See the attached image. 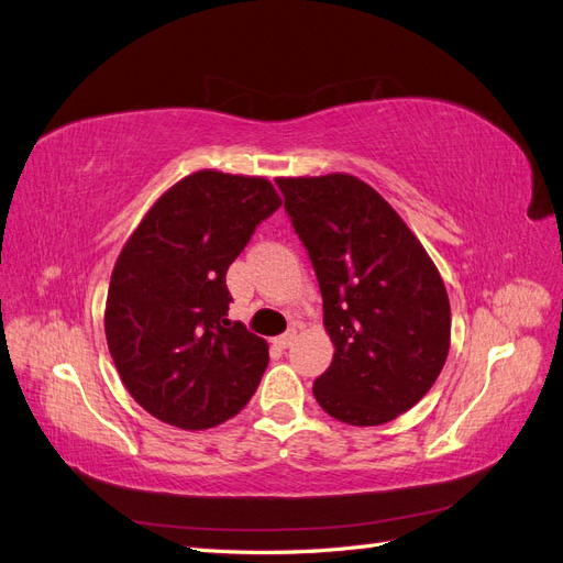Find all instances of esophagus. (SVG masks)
Returning <instances> with one entry per match:
<instances>
[{"label": "esophagus", "instance_id": "esophagus-1", "mask_svg": "<svg viewBox=\"0 0 563 563\" xmlns=\"http://www.w3.org/2000/svg\"><path fill=\"white\" fill-rule=\"evenodd\" d=\"M296 340V331H286V333H282L279 338H275V343L282 347V350H286L288 345H291Z\"/></svg>", "mask_w": 563, "mask_h": 563}]
</instances>
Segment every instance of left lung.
<instances>
[{
	"label": "left lung",
	"instance_id": "8db88e82",
	"mask_svg": "<svg viewBox=\"0 0 563 563\" xmlns=\"http://www.w3.org/2000/svg\"><path fill=\"white\" fill-rule=\"evenodd\" d=\"M277 185L312 261L335 347L314 397L347 424L395 420L444 368L451 345L444 282L399 213L364 180L329 174Z\"/></svg>",
	"mask_w": 563,
	"mask_h": 563
}]
</instances>
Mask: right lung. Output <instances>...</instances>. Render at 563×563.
<instances>
[{
	"instance_id": "obj_1",
	"label": "right lung",
	"mask_w": 563,
	"mask_h": 563,
	"mask_svg": "<svg viewBox=\"0 0 563 563\" xmlns=\"http://www.w3.org/2000/svg\"><path fill=\"white\" fill-rule=\"evenodd\" d=\"M282 207L269 180L197 172L178 180L114 263L106 335L129 395L180 430H209L253 397L269 354L230 323L225 275L251 234Z\"/></svg>"
}]
</instances>
